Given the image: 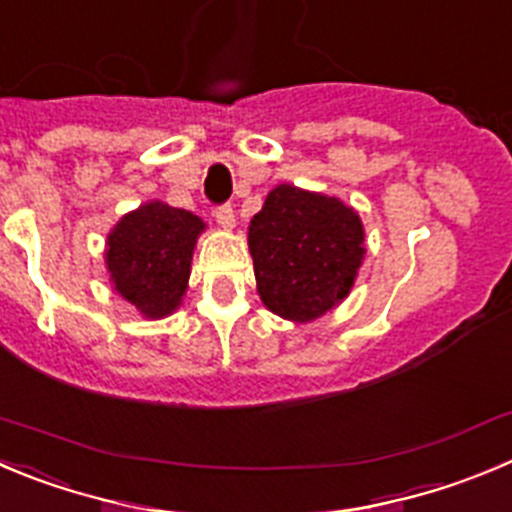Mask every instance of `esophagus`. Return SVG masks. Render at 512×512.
I'll return each mask as SVG.
<instances>
[{"mask_svg": "<svg viewBox=\"0 0 512 512\" xmlns=\"http://www.w3.org/2000/svg\"><path fill=\"white\" fill-rule=\"evenodd\" d=\"M213 216H216L218 226H221V228H233V226H236V213H233V208L228 206V203H223V206H216Z\"/></svg>", "mask_w": 512, "mask_h": 512, "instance_id": "34e87169", "label": "esophagus"}]
</instances>
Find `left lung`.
<instances>
[{
	"instance_id": "left-lung-1",
	"label": "left lung",
	"mask_w": 512,
	"mask_h": 512,
	"mask_svg": "<svg viewBox=\"0 0 512 512\" xmlns=\"http://www.w3.org/2000/svg\"><path fill=\"white\" fill-rule=\"evenodd\" d=\"M261 301L309 321L349 294L364 259V228L337 198L276 186L248 228Z\"/></svg>"
}]
</instances>
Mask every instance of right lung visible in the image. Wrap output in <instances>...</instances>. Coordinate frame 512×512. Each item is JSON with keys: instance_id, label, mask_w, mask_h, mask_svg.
I'll return each instance as SVG.
<instances>
[{"instance_id": "1", "label": "right lung", "mask_w": 512, "mask_h": 512, "mask_svg": "<svg viewBox=\"0 0 512 512\" xmlns=\"http://www.w3.org/2000/svg\"><path fill=\"white\" fill-rule=\"evenodd\" d=\"M201 231V218L160 201L128 213L107 238L105 259L115 289L145 316L170 314L186 294Z\"/></svg>"}]
</instances>
